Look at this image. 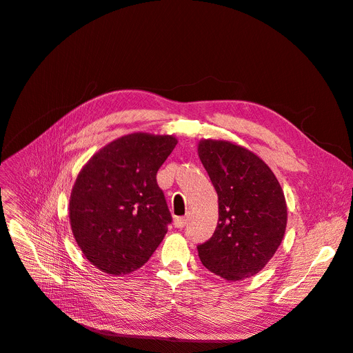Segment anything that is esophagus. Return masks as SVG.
<instances>
[{
  "mask_svg": "<svg viewBox=\"0 0 353 353\" xmlns=\"http://www.w3.org/2000/svg\"><path fill=\"white\" fill-rule=\"evenodd\" d=\"M187 224V218L185 216H176L174 220V225L175 228H183Z\"/></svg>",
  "mask_w": 353,
  "mask_h": 353,
  "instance_id": "34e87169",
  "label": "esophagus"
}]
</instances>
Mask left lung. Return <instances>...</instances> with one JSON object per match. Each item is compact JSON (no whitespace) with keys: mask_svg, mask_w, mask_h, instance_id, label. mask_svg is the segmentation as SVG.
I'll return each mask as SVG.
<instances>
[{"mask_svg":"<svg viewBox=\"0 0 353 353\" xmlns=\"http://www.w3.org/2000/svg\"><path fill=\"white\" fill-rule=\"evenodd\" d=\"M198 155L218 195L214 236L198 256L210 272L228 281L257 274L272 260L288 225V205L268 165L247 148L203 139Z\"/></svg>","mask_w":353,"mask_h":353,"instance_id":"left-lung-1","label":"left lung"}]
</instances>
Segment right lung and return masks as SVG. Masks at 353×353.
Wrapping results in <instances>:
<instances>
[{
	"label": "right lung",
	"instance_id": "right-lung-1",
	"mask_svg": "<svg viewBox=\"0 0 353 353\" xmlns=\"http://www.w3.org/2000/svg\"><path fill=\"white\" fill-rule=\"evenodd\" d=\"M176 138L135 132L117 138L81 168L69 218L85 257L112 276L129 274L154 254L172 221L157 172Z\"/></svg>",
	"mask_w": 353,
	"mask_h": 353
}]
</instances>
